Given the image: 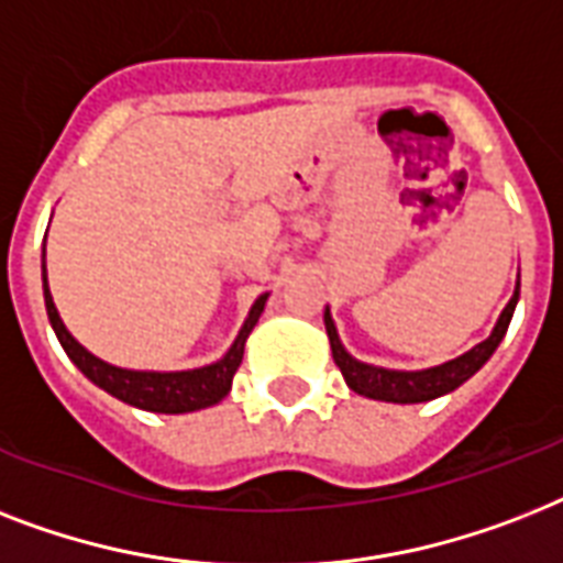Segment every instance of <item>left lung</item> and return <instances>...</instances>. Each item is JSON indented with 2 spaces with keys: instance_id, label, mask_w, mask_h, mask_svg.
I'll use <instances>...</instances> for the list:
<instances>
[{
  "instance_id": "left-lung-1",
  "label": "left lung",
  "mask_w": 563,
  "mask_h": 563,
  "mask_svg": "<svg viewBox=\"0 0 563 563\" xmlns=\"http://www.w3.org/2000/svg\"><path fill=\"white\" fill-rule=\"evenodd\" d=\"M520 297V274L518 286H515V295L506 303V309L497 318L495 329L486 341L474 344L468 353L456 355V358L445 361V364H437V367L424 369H390V367H376V364H367V361H358L346 353V346L341 344L338 338V327L332 321V312L329 306L323 309V323H327L329 346H332V358L341 367V376H344L346 387L355 390L358 396H367V399L378 401H393V405H416V401H431L440 399L445 393L456 390V387L468 382V378L477 373L483 364H486L495 350L504 341L506 329H509L511 314H515V306H518Z\"/></svg>"
}]
</instances>
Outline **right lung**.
<instances>
[{
    "label": "right lung",
    "mask_w": 563,
    "mask_h": 563,
    "mask_svg": "<svg viewBox=\"0 0 563 563\" xmlns=\"http://www.w3.org/2000/svg\"><path fill=\"white\" fill-rule=\"evenodd\" d=\"M43 297L45 312L52 321L54 335H57L59 346L66 350V355L75 361V367L89 378L91 385H98L100 390H107L109 396L126 401L132 408L153 410V413H194V410L210 408L225 399L234 382L236 367L242 364V353H245V341H249L251 329L257 327L260 314L266 309L268 291L254 300L249 309V318L236 332L234 344L228 346V353L217 358L213 364L196 369H126L115 367L109 361L91 355L80 341L66 329L63 318H59L57 306H54L52 289H48V274H45V249H43Z\"/></svg>",
    "instance_id": "add662e5"
}]
</instances>
